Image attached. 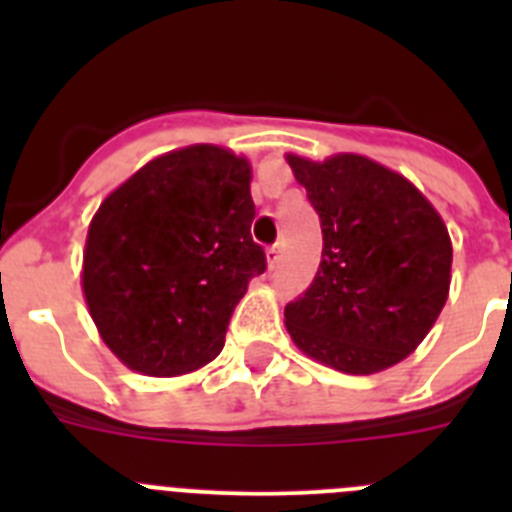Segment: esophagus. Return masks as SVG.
<instances>
[{"label": "esophagus", "mask_w": 512, "mask_h": 512, "mask_svg": "<svg viewBox=\"0 0 512 512\" xmlns=\"http://www.w3.org/2000/svg\"><path fill=\"white\" fill-rule=\"evenodd\" d=\"M279 259H282V243H277V246H271L269 251H266V266L274 269V266L279 264Z\"/></svg>", "instance_id": "34e87169"}]
</instances>
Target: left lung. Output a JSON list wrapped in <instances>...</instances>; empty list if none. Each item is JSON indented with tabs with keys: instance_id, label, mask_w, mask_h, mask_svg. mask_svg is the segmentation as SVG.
Segmentation results:
<instances>
[{
	"instance_id": "1",
	"label": "left lung",
	"mask_w": 512,
	"mask_h": 512,
	"mask_svg": "<svg viewBox=\"0 0 512 512\" xmlns=\"http://www.w3.org/2000/svg\"><path fill=\"white\" fill-rule=\"evenodd\" d=\"M284 158L323 228L318 274L284 307L287 333L343 374L400 364L449 300L454 248L443 217L410 179L359 153Z\"/></svg>"
}]
</instances>
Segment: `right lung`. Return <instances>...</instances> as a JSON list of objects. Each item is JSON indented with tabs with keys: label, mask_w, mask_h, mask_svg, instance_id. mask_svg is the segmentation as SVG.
<instances>
[{
	"label": "right lung",
	"mask_w": 512,
	"mask_h": 512,
	"mask_svg": "<svg viewBox=\"0 0 512 512\" xmlns=\"http://www.w3.org/2000/svg\"><path fill=\"white\" fill-rule=\"evenodd\" d=\"M251 164L197 143L156 156L89 223L81 289L104 346L146 377L210 364L266 259L251 238Z\"/></svg>",
	"instance_id": "add662e5"
}]
</instances>
